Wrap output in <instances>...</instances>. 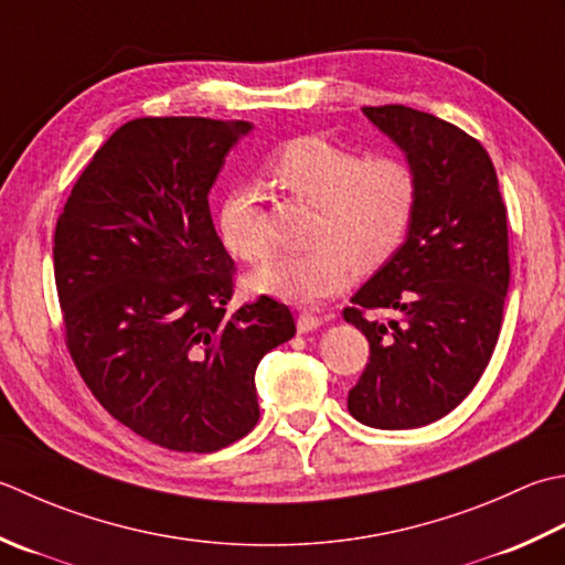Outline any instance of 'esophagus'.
<instances>
[{
  "label": "esophagus",
  "mask_w": 565,
  "mask_h": 565,
  "mask_svg": "<svg viewBox=\"0 0 565 565\" xmlns=\"http://www.w3.org/2000/svg\"><path fill=\"white\" fill-rule=\"evenodd\" d=\"M298 333H311V330H316L320 326V318L313 316V313H298Z\"/></svg>",
  "instance_id": "34e87169"
}]
</instances>
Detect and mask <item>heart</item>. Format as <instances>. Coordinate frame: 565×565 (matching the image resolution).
<instances>
[{"label":"heart","instance_id":"1","mask_svg":"<svg viewBox=\"0 0 565 565\" xmlns=\"http://www.w3.org/2000/svg\"><path fill=\"white\" fill-rule=\"evenodd\" d=\"M271 179L296 203L316 207L311 252L286 254L249 276L259 294L313 303L345 289L352 274H374L390 262L414 225L418 183L408 163L364 157L326 137L286 143L271 161ZM225 247L242 262L271 252L262 198L249 185L232 188L217 210Z\"/></svg>","mask_w":565,"mask_h":565}]
</instances>
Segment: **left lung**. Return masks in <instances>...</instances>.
I'll return each mask as SVG.
<instances>
[{"instance_id": "8db88e82", "label": "left lung", "mask_w": 565, "mask_h": 565, "mask_svg": "<svg viewBox=\"0 0 565 565\" xmlns=\"http://www.w3.org/2000/svg\"><path fill=\"white\" fill-rule=\"evenodd\" d=\"M362 113L406 153L418 203L402 249L342 311L370 342L348 408L372 428H418L466 399L492 358L510 289L507 207L478 139L404 105ZM380 310L395 318L366 316Z\"/></svg>"}]
</instances>
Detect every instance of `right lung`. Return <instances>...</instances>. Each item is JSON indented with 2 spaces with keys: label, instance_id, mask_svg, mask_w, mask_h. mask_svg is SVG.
Here are the masks:
<instances>
[{
  "label": "right lung",
  "instance_id": "add662e5",
  "mask_svg": "<svg viewBox=\"0 0 565 565\" xmlns=\"http://www.w3.org/2000/svg\"><path fill=\"white\" fill-rule=\"evenodd\" d=\"M249 121L141 117L95 151L55 225L65 345L95 399L149 444L213 452L259 422L254 372L289 308L227 313L235 262L207 193Z\"/></svg>",
  "mask_w": 565,
  "mask_h": 565
}]
</instances>
